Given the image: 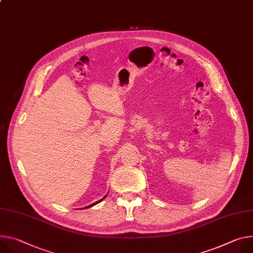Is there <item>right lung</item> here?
<instances>
[{
    "instance_id": "1",
    "label": "right lung",
    "mask_w": 253,
    "mask_h": 253,
    "mask_svg": "<svg viewBox=\"0 0 253 253\" xmlns=\"http://www.w3.org/2000/svg\"><path fill=\"white\" fill-rule=\"evenodd\" d=\"M105 198H106V196H105V197H104V198H103V199H101V200H99V201H98V202H96V203H94V204H91V205H89V206H87V207H84V209H85V208H90V207H93V206H95V205H97V204H99V203H100V202H102V201H103V200H104V199H105Z\"/></svg>"
}]
</instances>
